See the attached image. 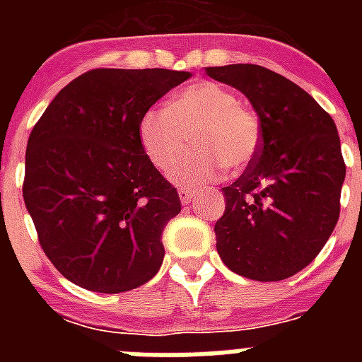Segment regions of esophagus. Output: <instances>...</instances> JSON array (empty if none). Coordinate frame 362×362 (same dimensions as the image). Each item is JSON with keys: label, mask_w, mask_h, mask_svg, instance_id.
<instances>
[{"label": "esophagus", "mask_w": 362, "mask_h": 362, "mask_svg": "<svg viewBox=\"0 0 362 362\" xmlns=\"http://www.w3.org/2000/svg\"><path fill=\"white\" fill-rule=\"evenodd\" d=\"M178 195H180L182 203H189V201L195 197V192H193V189H187V187H180V189H178Z\"/></svg>", "instance_id": "esophagus-1"}]
</instances>
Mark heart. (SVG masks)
I'll list each match as a JSON object with an SVG mask.
<instances>
[{
    "label": "heart",
    "instance_id": "b5f03b06",
    "mask_svg": "<svg viewBox=\"0 0 362 362\" xmlns=\"http://www.w3.org/2000/svg\"><path fill=\"white\" fill-rule=\"evenodd\" d=\"M189 136L196 150L176 164L173 180L204 184L223 165L240 170L252 163L261 144V122L233 90L199 81L176 93L169 107L148 109L139 124L142 152L159 170H169L185 153Z\"/></svg>",
    "mask_w": 362,
    "mask_h": 362
}]
</instances>
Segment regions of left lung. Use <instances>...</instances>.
Returning a JSON list of instances; mask_svg holds the SVG:
<instances>
[{
	"label": "left lung",
	"mask_w": 362,
	"mask_h": 362,
	"mask_svg": "<svg viewBox=\"0 0 362 362\" xmlns=\"http://www.w3.org/2000/svg\"><path fill=\"white\" fill-rule=\"evenodd\" d=\"M204 71L240 90L261 122L257 156L221 187L227 204L214 226L218 253L244 278L286 280L314 261L340 216L346 163L337 125L310 93L267 67Z\"/></svg>",
	"instance_id": "obj_1"
}]
</instances>
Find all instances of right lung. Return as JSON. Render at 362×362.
<instances>
[{
    "label": "right lung",
    "instance_id": "right-lung-1",
    "mask_svg": "<svg viewBox=\"0 0 362 362\" xmlns=\"http://www.w3.org/2000/svg\"><path fill=\"white\" fill-rule=\"evenodd\" d=\"M192 76L92 69L71 81L31 129L22 193L42 252L76 286L124 293L163 263V229L180 212L139 141L142 115Z\"/></svg>",
    "mask_w": 362,
    "mask_h": 362
}]
</instances>
